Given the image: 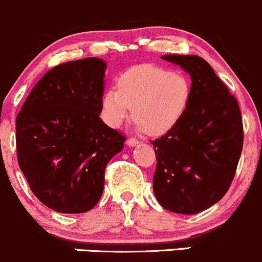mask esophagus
<instances>
[{"mask_svg":"<svg viewBox=\"0 0 262 262\" xmlns=\"http://www.w3.org/2000/svg\"><path fill=\"white\" fill-rule=\"evenodd\" d=\"M126 144H127V146H136L137 144H139V140L136 139H128L127 141H126Z\"/></svg>","mask_w":262,"mask_h":262,"instance_id":"34e87169","label":"esophagus"}]
</instances>
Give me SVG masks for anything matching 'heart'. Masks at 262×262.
<instances>
[{"mask_svg": "<svg viewBox=\"0 0 262 262\" xmlns=\"http://www.w3.org/2000/svg\"><path fill=\"white\" fill-rule=\"evenodd\" d=\"M191 97L189 78L163 67L141 64L117 78V91L102 97V117L110 127H118L132 107L139 131L163 135L180 121Z\"/></svg>", "mask_w": 262, "mask_h": 262, "instance_id": "heart-1", "label": "heart"}]
</instances>
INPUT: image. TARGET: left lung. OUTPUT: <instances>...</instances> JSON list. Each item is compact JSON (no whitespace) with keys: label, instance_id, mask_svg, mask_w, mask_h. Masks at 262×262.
Returning a JSON list of instances; mask_svg holds the SVG:
<instances>
[{"label":"left lung","instance_id":"1","mask_svg":"<svg viewBox=\"0 0 262 262\" xmlns=\"http://www.w3.org/2000/svg\"><path fill=\"white\" fill-rule=\"evenodd\" d=\"M190 75L189 106L179 122L151 144L154 194L168 211L195 214L227 193L244 144L236 98L198 55H163Z\"/></svg>","mask_w":262,"mask_h":262}]
</instances>
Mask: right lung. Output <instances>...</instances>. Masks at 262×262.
I'll list each match as a JSON object with an SVG mask.
<instances>
[{
  "label": "right lung",
  "instance_id": "obj_1",
  "mask_svg": "<svg viewBox=\"0 0 262 262\" xmlns=\"http://www.w3.org/2000/svg\"><path fill=\"white\" fill-rule=\"evenodd\" d=\"M106 61L85 58L50 69L16 117L21 171L41 203L59 213L91 211L104 169L125 137L99 118Z\"/></svg>",
  "mask_w": 262,
  "mask_h": 262
}]
</instances>
